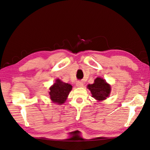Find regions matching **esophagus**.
<instances>
[{"mask_svg":"<svg viewBox=\"0 0 150 150\" xmlns=\"http://www.w3.org/2000/svg\"><path fill=\"white\" fill-rule=\"evenodd\" d=\"M76 86L78 87H82L83 86V83L81 81H78L76 83Z\"/></svg>","mask_w":150,"mask_h":150,"instance_id":"34e87169","label":"esophagus"}]
</instances>
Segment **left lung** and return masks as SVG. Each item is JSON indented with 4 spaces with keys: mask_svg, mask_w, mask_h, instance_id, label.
Listing matches in <instances>:
<instances>
[{
    "mask_svg": "<svg viewBox=\"0 0 150 150\" xmlns=\"http://www.w3.org/2000/svg\"><path fill=\"white\" fill-rule=\"evenodd\" d=\"M87 88L91 93L92 97L97 100H103L106 99L111 93V86L105 79L98 77L94 80V83L91 85H88Z\"/></svg>",
    "mask_w": 150,
    "mask_h": 150,
    "instance_id": "1",
    "label": "left lung"
}]
</instances>
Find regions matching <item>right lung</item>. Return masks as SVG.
<instances>
[{"instance_id": "1", "label": "right lung", "mask_w": 150, "mask_h": 150, "mask_svg": "<svg viewBox=\"0 0 150 150\" xmlns=\"http://www.w3.org/2000/svg\"><path fill=\"white\" fill-rule=\"evenodd\" d=\"M72 86L66 83L62 82L59 79H57L55 83L50 87L49 92L51 100L53 103L62 104L66 100L69 92Z\"/></svg>"}]
</instances>
